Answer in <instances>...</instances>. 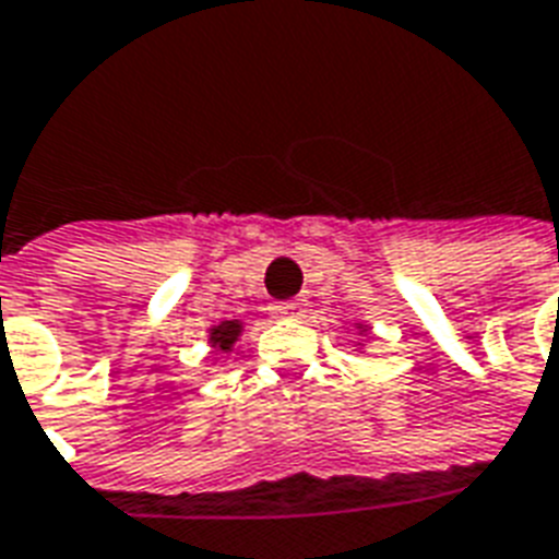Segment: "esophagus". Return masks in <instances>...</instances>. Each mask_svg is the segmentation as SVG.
Returning a JSON list of instances; mask_svg holds the SVG:
<instances>
[{"label":"esophagus","instance_id":"obj_1","mask_svg":"<svg viewBox=\"0 0 559 559\" xmlns=\"http://www.w3.org/2000/svg\"><path fill=\"white\" fill-rule=\"evenodd\" d=\"M306 312V300L295 297V300H280V304L271 306V314L276 318H304Z\"/></svg>","mask_w":559,"mask_h":559}]
</instances>
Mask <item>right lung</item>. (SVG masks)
<instances>
[{"label":"right lung","instance_id":"add662e5","mask_svg":"<svg viewBox=\"0 0 559 559\" xmlns=\"http://www.w3.org/2000/svg\"><path fill=\"white\" fill-rule=\"evenodd\" d=\"M238 335H241V321H221L217 326H212L209 342H212V347H217V350H229Z\"/></svg>","mask_w":559,"mask_h":559}]
</instances>
